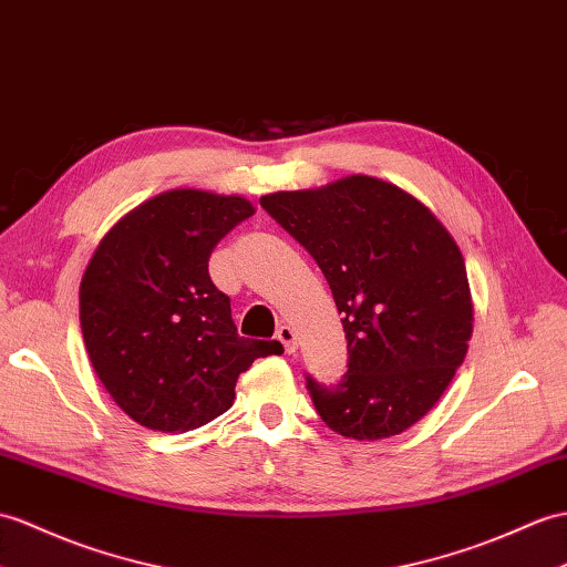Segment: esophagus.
I'll use <instances>...</instances> for the list:
<instances>
[{"mask_svg": "<svg viewBox=\"0 0 567 567\" xmlns=\"http://www.w3.org/2000/svg\"><path fill=\"white\" fill-rule=\"evenodd\" d=\"M275 338L280 340V343H282V348H285V352H287V354H292V352L297 350V333H295L292 328H289V326H280V328H278V333H275Z\"/></svg>", "mask_w": 567, "mask_h": 567, "instance_id": "obj_1", "label": "esophagus"}]
</instances>
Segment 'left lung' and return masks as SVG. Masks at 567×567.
Masks as SVG:
<instances>
[{"instance_id":"8db88e82","label":"left lung","mask_w":567,"mask_h":567,"mask_svg":"<svg viewBox=\"0 0 567 567\" xmlns=\"http://www.w3.org/2000/svg\"><path fill=\"white\" fill-rule=\"evenodd\" d=\"M331 287L348 338L338 384L307 377L323 423L384 440L415 425L462 367L473 331L464 256L430 209L393 183L348 176L260 197Z\"/></svg>"}]
</instances>
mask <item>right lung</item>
Here are the masks:
<instances>
[{
	"label": "right lung",
	"mask_w": 567,
	"mask_h": 567,
	"mask_svg": "<svg viewBox=\"0 0 567 567\" xmlns=\"http://www.w3.org/2000/svg\"><path fill=\"white\" fill-rule=\"evenodd\" d=\"M256 213L239 195L178 188L152 197L103 236L79 287L94 372L135 423L195 430L234 401L236 379L278 340L239 338L207 260Z\"/></svg>",
	"instance_id": "1"
}]
</instances>
